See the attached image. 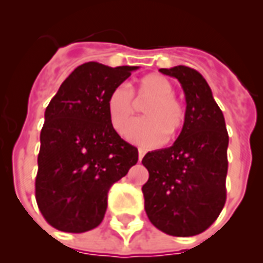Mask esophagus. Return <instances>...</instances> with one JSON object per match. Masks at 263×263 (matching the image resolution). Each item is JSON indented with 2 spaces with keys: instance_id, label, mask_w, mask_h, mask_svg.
I'll list each match as a JSON object with an SVG mask.
<instances>
[{
  "instance_id": "1",
  "label": "esophagus",
  "mask_w": 263,
  "mask_h": 263,
  "mask_svg": "<svg viewBox=\"0 0 263 263\" xmlns=\"http://www.w3.org/2000/svg\"><path fill=\"white\" fill-rule=\"evenodd\" d=\"M143 156H145V150L143 149H140L138 150V161H142V158H143Z\"/></svg>"
}]
</instances>
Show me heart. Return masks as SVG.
Returning a JSON list of instances; mask_svg holds the SVG:
<instances>
[{
  "label": "heart",
  "mask_w": 263,
  "mask_h": 263,
  "mask_svg": "<svg viewBox=\"0 0 263 263\" xmlns=\"http://www.w3.org/2000/svg\"><path fill=\"white\" fill-rule=\"evenodd\" d=\"M136 101H146L142 113L145 118L134 121L126 132L127 140L145 147L158 146L176 136L183 127L186 110L174 96V86L161 74H147L137 81L132 89L117 86L110 91L106 109L110 122L118 133H123L136 113Z\"/></svg>",
  "instance_id": "1"
}]
</instances>
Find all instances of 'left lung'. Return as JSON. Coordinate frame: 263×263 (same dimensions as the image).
I'll return each instance as SVG.
<instances>
[{
    "label": "left lung",
    "instance_id": "1",
    "mask_svg": "<svg viewBox=\"0 0 263 263\" xmlns=\"http://www.w3.org/2000/svg\"><path fill=\"white\" fill-rule=\"evenodd\" d=\"M185 91L186 120L173 146L149 152L142 163L149 179L142 186L150 222L174 237L205 232L226 202L229 134L212 89L187 66L159 69Z\"/></svg>",
    "mask_w": 263,
    "mask_h": 263
}]
</instances>
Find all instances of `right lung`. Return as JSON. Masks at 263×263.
Masks as SVG:
<instances>
[{"instance_id":"1","label":"right lung","mask_w":263,"mask_h":263,"mask_svg":"<svg viewBox=\"0 0 263 263\" xmlns=\"http://www.w3.org/2000/svg\"><path fill=\"white\" fill-rule=\"evenodd\" d=\"M138 66L80 65L45 110L35 201L49 225L85 233L105 217L107 193L138 161L110 122L107 96Z\"/></svg>"}]
</instances>
